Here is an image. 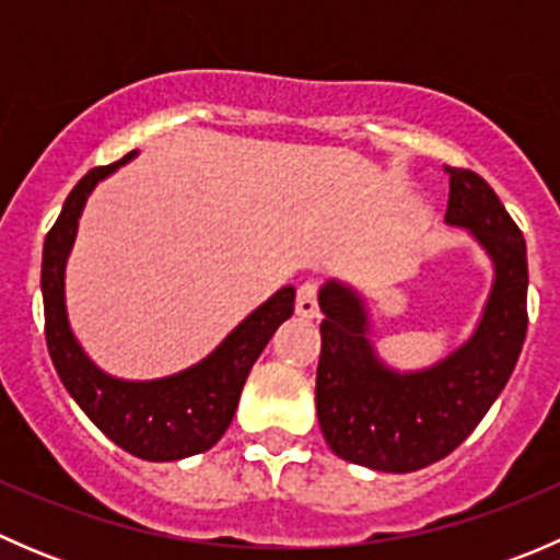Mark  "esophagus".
Masks as SVG:
<instances>
[{"label":"esophagus","mask_w":560,"mask_h":560,"mask_svg":"<svg viewBox=\"0 0 560 560\" xmlns=\"http://www.w3.org/2000/svg\"><path fill=\"white\" fill-rule=\"evenodd\" d=\"M295 308L303 319H314V316L319 314V287H316V281H303V284L298 287Z\"/></svg>","instance_id":"esophagus-1"}]
</instances>
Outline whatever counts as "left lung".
I'll return each instance as SVG.
<instances>
[{
    "instance_id": "1",
    "label": "left lung",
    "mask_w": 560,
    "mask_h": 560,
    "mask_svg": "<svg viewBox=\"0 0 560 560\" xmlns=\"http://www.w3.org/2000/svg\"><path fill=\"white\" fill-rule=\"evenodd\" d=\"M450 173L447 224L466 228L493 259L495 279L477 330L436 365L387 369L369 338L363 298L338 281L319 290L322 352L316 417L338 457L374 471L406 474L460 447L510 382L525 341L528 262L521 228L488 180Z\"/></svg>"
}]
</instances>
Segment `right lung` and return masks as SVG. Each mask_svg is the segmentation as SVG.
<instances>
[{"label":"right lung","instance_id":"right-lung-1","mask_svg":"<svg viewBox=\"0 0 560 560\" xmlns=\"http://www.w3.org/2000/svg\"><path fill=\"white\" fill-rule=\"evenodd\" d=\"M135 154L138 151H129L124 160L83 175L65 200L50 233L45 235L39 281L45 303V341L61 385L86 411L89 420L129 455L165 463L206 453L224 436L238 409L248 371L268 347L276 327L295 312V287H281L206 360L180 374L154 382H124L100 371L70 330L65 306V265L86 197L105 175L127 165Z\"/></svg>","mask_w":560,"mask_h":560}]
</instances>
